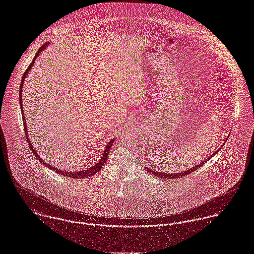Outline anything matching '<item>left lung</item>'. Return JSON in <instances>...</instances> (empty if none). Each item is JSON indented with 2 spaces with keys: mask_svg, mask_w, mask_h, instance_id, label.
<instances>
[{
  "mask_svg": "<svg viewBox=\"0 0 254 254\" xmlns=\"http://www.w3.org/2000/svg\"><path fill=\"white\" fill-rule=\"evenodd\" d=\"M223 144H225V143H223ZM214 154H215V153H214ZM214 154H212V155H214ZM210 157H211V156H210ZM210 157L207 158L205 161L202 162V163H200L199 165H196L195 167L188 169L187 171H185V172H184V173H177V174H165V173H160V172L152 171V170L148 169L147 167H144V168H145V170H146L147 172H149V174H151V175H153V176H155V177H157V178L166 179V180H171V179H181V178H183L184 176L189 175L190 173H192V172H194V171H196V170L200 169V168H201V167H202V166H203L205 163H207V161L209 160V158H210Z\"/></svg>",
  "mask_w": 254,
  "mask_h": 254,
  "instance_id": "left-lung-1",
  "label": "left lung"
}]
</instances>
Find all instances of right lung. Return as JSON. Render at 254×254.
I'll use <instances>...</instances> for the list:
<instances>
[{
    "mask_svg": "<svg viewBox=\"0 0 254 254\" xmlns=\"http://www.w3.org/2000/svg\"><path fill=\"white\" fill-rule=\"evenodd\" d=\"M46 46H47V45H44V46H42V47L39 49V51H38V53L36 54V56L34 57V59H33L32 63L29 65V67H28L27 69L25 70L23 76H22V79H21V83H20V88H19V102H20V109H21L22 119H23L24 131H25V134H26V135H27V127H26V121H25V118H24L23 116L22 96H21V94H22V87H23L24 80H25V77H26L27 73L29 72V70H30L31 68L33 67V65H34V63H35V59L40 55V53H41V52L46 48ZM26 137H27L26 138H27L28 144H29V146H30V149L32 150V152H33V153H34V155L37 157V159L39 160V162H41L43 165H46V166H47L48 168H50L52 171L56 172L57 174H60V175H63V176L69 177V179H84V178H89V177H91L93 175H95L96 173H98V172H99V171L104 167V165L106 164V162L108 160L109 152H110L111 147H112V145H113V143H114V138H113V139H112V140H110V141H109V143L107 144V146H106V148H105V151H104V153H103V156L101 157L100 161L98 162L97 164H95V165L92 166V167L88 168L87 170L80 171V172H72V173H69V172H66V171H62V170H60V169H57V168H55V167H52L51 165H49V164H47L46 161H44V160H43V159L38 155V153L35 151V149L33 148V145H32V143H31L30 139L28 138V136H26Z\"/></svg>",
    "mask_w": 254,
    "mask_h": 254,
    "instance_id": "1",
    "label": "right lung"
}]
</instances>
